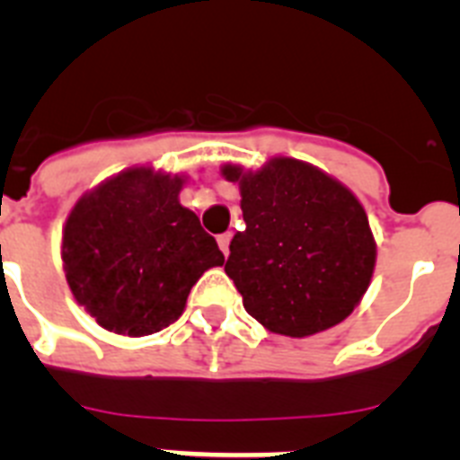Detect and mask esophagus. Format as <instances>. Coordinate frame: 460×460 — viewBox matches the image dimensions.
Returning <instances> with one entry per match:
<instances>
[{
  "instance_id": "esophagus-1",
  "label": "esophagus",
  "mask_w": 460,
  "mask_h": 460,
  "mask_svg": "<svg viewBox=\"0 0 460 460\" xmlns=\"http://www.w3.org/2000/svg\"><path fill=\"white\" fill-rule=\"evenodd\" d=\"M230 239H233V234L230 233H223V234H218V246H221V251H223V255H230Z\"/></svg>"
}]
</instances>
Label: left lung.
<instances>
[{"instance_id": "8db88e82", "label": "left lung", "mask_w": 460, "mask_h": 460, "mask_svg": "<svg viewBox=\"0 0 460 460\" xmlns=\"http://www.w3.org/2000/svg\"><path fill=\"white\" fill-rule=\"evenodd\" d=\"M246 230L230 242L226 274L243 308L274 334L304 339L343 323L371 286L376 239L357 195L290 156L262 168L226 164Z\"/></svg>"}]
</instances>
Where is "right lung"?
<instances>
[{
    "label": "right lung",
    "mask_w": 460,
    "mask_h": 460,
    "mask_svg": "<svg viewBox=\"0 0 460 460\" xmlns=\"http://www.w3.org/2000/svg\"><path fill=\"white\" fill-rule=\"evenodd\" d=\"M184 184V174L136 165L80 195L68 211L66 283L108 332H161L184 313L198 279L226 262L217 239L180 202Z\"/></svg>",
    "instance_id": "add662e5"
}]
</instances>
